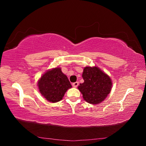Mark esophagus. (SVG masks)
<instances>
[{
	"mask_svg": "<svg viewBox=\"0 0 146 146\" xmlns=\"http://www.w3.org/2000/svg\"><path fill=\"white\" fill-rule=\"evenodd\" d=\"M72 85L74 88H76L77 86H78V82H74L72 84Z\"/></svg>",
	"mask_w": 146,
	"mask_h": 146,
	"instance_id": "esophagus-1",
	"label": "esophagus"
}]
</instances>
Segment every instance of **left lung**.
<instances>
[{"instance_id":"8db88e82","label":"left lung","mask_w":146,"mask_h":146,"mask_svg":"<svg viewBox=\"0 0 146 146\" xmlns=\"http://www.w3.org/2000/svg\"><path fill=\"white\" fill-rule=\"evenodd\" d=\"M84 82L78 86L83 98L91 104H97L107 97L112 88L111 79L97 66L84 68Z\"/></svg>"}]
</instances>
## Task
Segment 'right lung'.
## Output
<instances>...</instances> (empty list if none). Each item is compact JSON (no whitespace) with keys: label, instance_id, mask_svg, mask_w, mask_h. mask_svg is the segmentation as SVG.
<instances>
[{"label":"right lung","instance_id":"1","mask_svg":"<svg viewBox=\"0 0 146 146\" xmlns=\"http://www.w3.org/2000/svg\"><path fill=\"white\" fill-rule=\"evenodd\" d=\"M38 87L42 95L49 102L55 103L62 99L64 94L71 88L67 76L61 68H55L47 71L38 80Z\"/></svg>","mask_w":146,"mask_h":146}]
</instances>
